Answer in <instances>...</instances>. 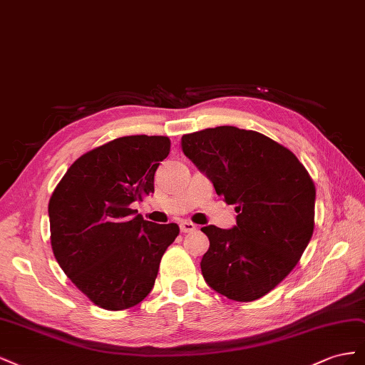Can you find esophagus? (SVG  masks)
I'll return each instance as SVG.
<instances>
[{
  "label": "esophagus",
  "instance_id": "34e87169",
  "mask_svg": "<svg viewBox=\"0 0 365 365\" xmlns=\"http://www.w3.org/2000/svg\"><path fill=\"white\" fill-rule=\"evenodd\" d=\"M180 231L182 232H192L195 231V225L191 222H182L180 223Z\"/></svg>",
  "mask_w": 365,
  "mask_h": 365
}]
</instances>
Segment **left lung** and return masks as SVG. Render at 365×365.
I'll return each instance as SVG.
<instances>
[{"instance_id": "left-lung-1", "label": "left lung", "mask_w": 365, "mask_h": 365, "mask_svg": "<svg viewBox=\"0 0 365 365\" xmlns=\"http://www.w3.org/2000/svg\"><path fill=\"white\" fill-rule=\"evenodd\" d=\"M182 150L237 212L232 229L202 227L210 238L205 281L242 303L264 297L297 266L314 234V180L292 151L252 130L225 125L185 134Z\"/></svg>"}]
</instances>
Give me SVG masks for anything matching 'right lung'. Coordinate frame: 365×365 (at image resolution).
<instances>
[{"instance_id":"obj_1","label":"right lung","mask_w":365,"mask_h":365,"mask_svg":"<svg viewBox=\"0 0 365 365\" xmlns=\"http://www.w3.org/2000/svg\"><path fill=\"white\" fill-rule=\"evenodd\" d=\"M170 148L165 136L114 139L81 155L50 197L56 262L102 309L123 310L145 299L180 232L175 223H153L131 210L154 192V173Z\"/></svg>"}]
</instances>
